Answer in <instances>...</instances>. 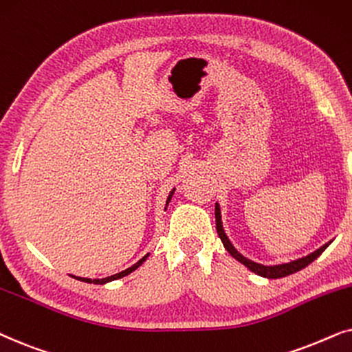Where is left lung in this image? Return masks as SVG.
<instances>
[{
  "instance_id": "left-lung-1",
  "label": "left lung",
  "mask_w": 352,
  "mask_h": 352,
  "mask_svg": "<svg viewBox=\"0 0 352 352\" xmlns=\"http://www.w3.org/2000/svg\"><path fill=\"white\" fill-rule=\"evenodd\" d=\"M215 228H217V233L220 236V240H222L225 250L230 252L232 257H235L238 262H241L243 265L248 267L251 272H254L256 275H259V277H264V278H282V277H287V275H292L294 272H299L302 270L304 267H307L311 264L312 261H316L318 256L322 254L323 251L329 248V245L331 241L325 243V245L318 248L317 251L311 252V254L304 256V257H299L296 261H292V262H285V264H277V265H264V264H259V262H254L251 259H248L243 254H240L235 250V246L232 245L230 240H228V236L225 235V230H223V225H222V215H220V206L219 203H215Z\"/></svg>"
}]
</instances>
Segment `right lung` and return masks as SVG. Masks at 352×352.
Instances as JSON below:
<instances>
[{"label":"right lung","instance_id":"obj_1","mask_svg":"<svg viewBox=\"0 0 352 352\" xmlns=\"http://www.w3.org/2000/svg\"><path fill=\"white\" fill-rule=\"evenodd\" d=\"M173 191H175V188H173L170 193H168V196H167V201H166V209H167V206H168V203H170V199H172V195H173ZM148 256L149 254H146L144 257H142V259H140L137 264H133L132 267H129V269H125V270H122V272H119V274H114V275H111V277H106V278H83V277H74V278H77V280H80V282H85V283H95V285H104V283H107V282H112V280H117V278H122V277H125V275H129V274H132L133 270H137L140 265L143 264L144 261L148 259Z\"/></svg>","mask_w":352,"mask_h":352}]
</instances>
